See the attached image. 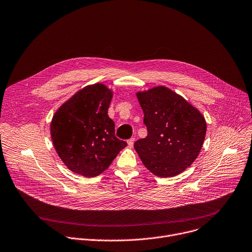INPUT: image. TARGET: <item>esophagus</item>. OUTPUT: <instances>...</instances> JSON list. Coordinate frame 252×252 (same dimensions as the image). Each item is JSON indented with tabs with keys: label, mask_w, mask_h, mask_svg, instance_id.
<instances>
[{
	"label": "esophagus",
	"mask_w": 252,
	"mask_h": 252,
	"mask_svg": "<svg viewBox=\"0 0 252 252\" xmlns=\"http://www.w3.org/2000/svg\"><path fill=\"white\" fill-rule=\"evenodd\" d=\"M134 141H135V139L134 138H130L128 141H127V145H128V147H132L133 146V144H134Z\"/></svg>",
	"instance_id": "34e87169"
}]
</instances>
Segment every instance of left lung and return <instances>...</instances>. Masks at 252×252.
<instances>
[{"label": "left lung", "mask_w": 252, "mask_h": 252, "mask_svg": "<svg viewBox=\"0 0 252 252\" xmlns=\"http://www.w3.org/2000/svg\"><path fill=\"white\" fill-rule=\"evenodd\" d=\"M148 129L133 147L145 167L158 177H174L198 157L206 134L201 112L165 86L136 94Z\"/></svg>", "instance_id": "1"}]
</instances>
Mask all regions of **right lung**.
<instances>
[{
    "instance_id": "right-lung-1",
    "label": "right lung",
    "mask_w": 252,
    "mask_h": 252,
    "mask_svg": "<svg viewBox=\"0 0 252 252\" xmlns=\"http://www.w3.org/2000/svg\"><path fill=\"white\" fill-rule=\"evenodd\" d=\"M111 98L112 91L104 84L88 85L53 116L50 132L54 148L73 173L95 177L126 147L116 136L114 123L107 114Z\"/></svg>"
}]
</instances>
